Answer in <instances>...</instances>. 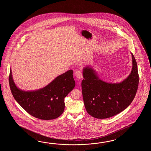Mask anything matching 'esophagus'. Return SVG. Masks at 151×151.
Returning <instances> with one entry per match:
<instances>
[{
    "mask_svg": "<svg viewBox=\"0 0 151 151\" xmlns=\"http://www.w3.org/2000/svg\"><path fill=\"white\" fill-rule=\"evenodd\" d=\"M75 76L78 79H80L83 78L82 73H81V72L80 71H77L75 72Z\"/></svg>",
    "mask_w": 151,
    "mask_h": 151,
    "instance_id": "esophagus-1",
    "label": "esophagus"
}]
</instances>
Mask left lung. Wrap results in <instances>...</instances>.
I'll list each match as a JSON object with an SVG mask.
<instances>
[{
  "label": "left lung",
  "instance_id": "left-lung-1",
  "mask_svg": "<svg viewBox=\"0 0 151 151\" xmlns=\"http://www.w3.org/2000/svg\"><path fill=\"white\" fill-rule=\"evenodd\" d=\"M131 55V72L119 83L101 80L91 66L83 68L81 89L85 107L90 116L97 119L109 118L122 112L131 104L139 84L137 63Z\"/></svg>",
  "mask_w": 151,
  "mask_h": 151
}]
</instances>
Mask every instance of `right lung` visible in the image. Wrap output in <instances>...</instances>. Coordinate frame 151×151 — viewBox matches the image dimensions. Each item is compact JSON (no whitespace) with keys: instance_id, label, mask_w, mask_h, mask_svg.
<instances>
[{"instance_id":"add662e5","label":"right lung","mask_w":151,"mask_h":151,"mask_svg":"<svg viewBox=\"0 0 151 151\" xmlns=\"http://www.w3.org/2000/svg\"><path fill=\"white\" fill-rule=\"evenodd\" d=\"M73 73L69 70L42 88L25 91L17 86L11 69L10 88L17 103L30 115L42 120L55 119L64 112V98L76 85Z\"/></svg>"}]
</instances>
